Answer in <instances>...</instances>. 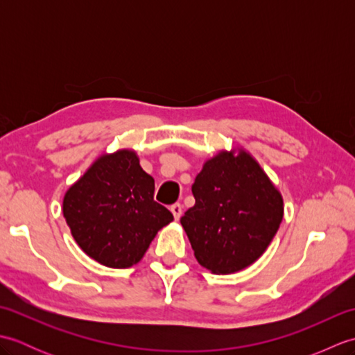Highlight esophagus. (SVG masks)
Listing matches in <instances>:
<instances>
[{
  "label": "esophagus",
  "mask_w": 355,
  "mask_h": 355,
  "mask_svg": "<svg viewBox=\"0 0 355 355\" xmlns=\"http://www.w3.org/2000/svg\"><path fill=\"white\" fill-rule=\"evenodd\" d=\"M171 212L175 220H180V216H182V214H183V206L180 205V202H175V205L171 206Z\"/></svg>",
  "instance_id": "1"
}]
</instances>
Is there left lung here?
I'll list each match as a JSON object with an SVG mask.
<instances>
[{"label": "left lung", "mask_w": 355, "mask_h": 355, "mask_svg": "<svg viewBox=\"0 0 355 355\" xmlns=\"http://www.w3.org/2000/svg\"><path fill=\"white\" fill-rule=\"evenodd\" d=\"M195 206L182 216L195 258L216 275H230L259 258L284 216L281 193L254 158L223 150L192 184Z\"/></svg>", "instance_id": "8db88e82"}]
</instances>
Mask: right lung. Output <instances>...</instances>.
<instances>
[{"label":"right lung","mask_w":355,"mask_h":355,"mask_svg":"<svg viewBox=\"0 0 355 355\" xmlns=\"http://www.w3.org/2000/svg\"><path fill=\"white\" fill-rule=\"evenodd\" d=\"M154 178L134 150L97 158L64 197V216L78 245L111 268L137 263L173 215L154 201Z\"/></svg>","instance_id":"1"}]
</instances>
